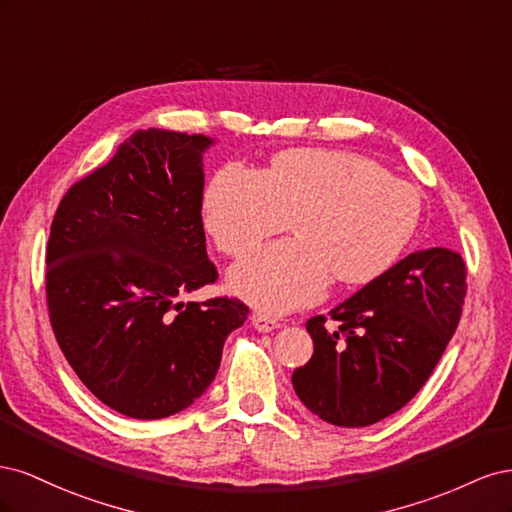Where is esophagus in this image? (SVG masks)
<instances>
[{
    "label": "esophagus",
    "mask_w": 512,
    "mask_h": 512,
    "mask_svg": "<svg viewBox=\"0 0 512 512\" xmlns=\"http://www.w3.org/2000/svg\"><path fill=\"white\" fill-rule=\"evenodd\" d=\"M252 324H254V329H256V331H260V333H269V331H273V329L280 327V320L273 318V316H269V314L256 312V314L252 316Z\"/></svg>",
    "instance_id": "esophagus-1"
}]
</instances>
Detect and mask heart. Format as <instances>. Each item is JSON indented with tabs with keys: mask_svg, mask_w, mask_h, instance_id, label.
<instances>
[{
	"mask_svg": "<svg viewBox=\"0 0 512 512\" xmlns=\"http://www.w3.org/2000/svg\"><path fill=\"white\" fill-rule=\"evenodd\" d=\"M423 200L412 183L365 156L290 149L267 175L228 164L205 192V224L215 245L241 258L290 226L299 237L267 245L230 273L243 299L288 312L316 301L331 277L359 286L378 280L406 252Z\"/></svg>",
	"mask_w": 512,
	"mask_h": 512,
	"instance_id": "heart-1",
	"label": "heart"
}]
</instances>
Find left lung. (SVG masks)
Listing matches in <instances>:
<instances>
[{"label":"left lung","mask_w":512,"mask_h":512,"mask_svg":"<svg viewBox=\"0 0 512 512\" xmlns=\"http://www.w3.org/2000/svg\"><path fill=\"white\" fill-rule=\"evenodd\" d=\"M466 262L444 247L399 260L327 316L305 322L314 354L294 369L307 410L337 427H367L395 414L423 389L457 329Z\"/></svg>","instance_id":"8db88e82"}]
</instances>
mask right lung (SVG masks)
I'll list each match as a JSON object with an SVG mask.
<instances>
[{"instance_id": "right-lung-1", "label": "right lung", "mask_w": 512, "mask_h": 512, "mask_svg": "<svg viewBox=\"0 0 512 512\" xmlns=\"http://www.w3.org/2000/svg\"><path fill=\"white\" fill-rule=\"evenodd\" d=\"M203 134L138 130L61 198L46 245L57 344L102 404L164 418L194 404L250 307L183 303L218 280L203 228Z\"/></svg>"}]
</instances>
